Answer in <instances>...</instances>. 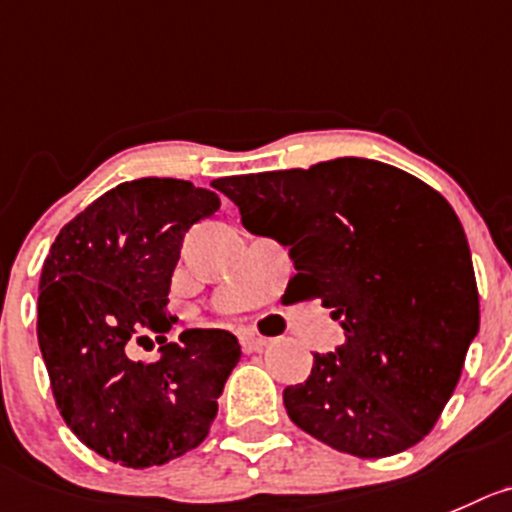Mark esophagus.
Segmentation results:
<instances>
[{
    "label": "esophagus",
    "mask_w": 512,
    "mask_h": 512,
    "mask_svg": "<svg viewBox=\"0 0 512 512\" xmlns=\"http://www.w3.org/2000/svg\"><path fill=\"white\" fill-rule=\"evenodd\" d=\"M238 342H241L243 352H261V349L269 344V339L259 337V334H253V332H241L238 334Z\"/></svg>",
    "instance_id": "34e87169"
}]
</instances>
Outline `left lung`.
Segmentation results:
<instances>
[{"label":"left lung","instance_id":"obj_1","mask_svg":"<svg viewBox=\"0 0 512 512\" xmlns=\"http://www.w3.org/2000/svg\"><path fill=\"white\" fill-rule=\"evenodd\" d=\"M256 236L289 246L299 299L344 329L284 389L291 422L354 457H389L435 427L480 326L470 246L450 203L415 175L367 158L211 183Z\"/></svg>","mask_w":512,"mask_h":512}]
</instances>
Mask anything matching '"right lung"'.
<instances>
[{
	"mask_svg": "<svg viewBox=\"0 0 512 512\" xmlns=\"http://www.w3.org/2000/svg\"><path fill=\"white\" fill-rule=\"evenodd\" d=\"M213 191L178 178L120 183L72 218L42 266L37 339L57 410L90 450L133 470L201 445L241 359L223 329L165 339L170 279L188 228L213 216ZM155 338L161 359L129 349Z\"/></svg>",
	"mask_w": 512,
	"mask_h": 512,
	"instance_id": "add662e5",
	"label": "right lung"
}]
</instances>
